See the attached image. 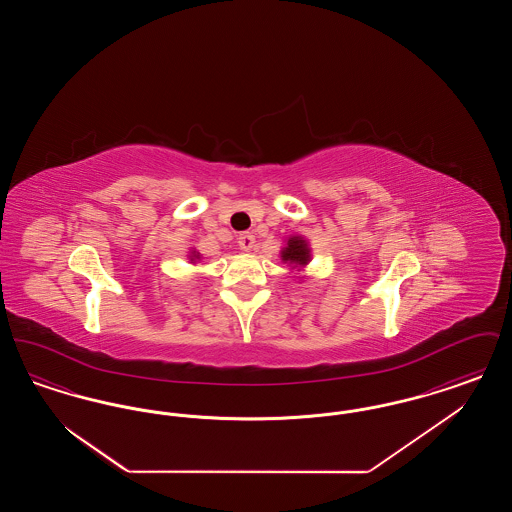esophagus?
Segmentation results:
<instances>
[{
	"mask_svg": "<svg viewBox=\"0 0 512 512\" xmlns=\"http://www.w3.org/2000/svg\"><path fill=\"white\" fill-rule=\"evenodd\" d=\"M238 245H240V249H244V251H251V249L255 247V236H253V234H249V232L240 234V238H238Z\"/></svg>",
	"mask_w": 512,
	"mask_h": 512,
	"instance_id": "1",
	"label": "esophagus"
}]
</instances>
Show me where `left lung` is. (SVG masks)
Masks as SVG:
<instances>
[{
  "label": "left lung",
  "mask_w": 512,
  "mask_h": 512,
  "mask_svg": "<svg viewBox=\"0 0 512 512\" xmlns=\"http://www.w3.org/2000/svg\"><path fill=\"white\" fill-rule=\"evenodd\" d=\"M280 257H282L284 263H288L290 267L297 268V270L307 267L309 261H311L309 242L303 236H297V234L290 236L288 242L280 251Z\"/></svg>",
  "instance_id": "1"
}]
</instances>
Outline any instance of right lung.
Returning <instances> with one entry per match:
<instances>
[{
	"label": "right lung",
	"instance_id": "right-lung-1",
	"mask_svg": "<svg viewBox=\"0 0 512 512\" xmlns=\"http://www.w3.org/2000/svg\"><path fill=\"white\" fill-rule=\"evenodd\" d=\"M188 259H190L192 263H197V261L201 259V255H199L195 249H190V255H188Z\"/></svg>",
	"mask_w": 512,
	"mask_h": 512
}]
</instances>
